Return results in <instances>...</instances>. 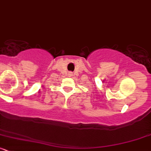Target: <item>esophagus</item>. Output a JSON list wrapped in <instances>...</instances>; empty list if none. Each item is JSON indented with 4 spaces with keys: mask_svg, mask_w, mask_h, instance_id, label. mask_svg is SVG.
<instances>
[{
    "mask_svg": "<svg viewBox=\"0 0 151 151\" xmlns=\"http://www.w3.org/2000/svg\"><path fill=\"white\" fill-rule=\"evenodd\" d=\"M72 75H73V74H72V73H71V72L68 73V76H72Z\"/></svg>",
    "mask_w": 151,
    "mask_h": 151,
    "instance_id": "obj_1",
    "label": "esophagus"
}]
</instances>
